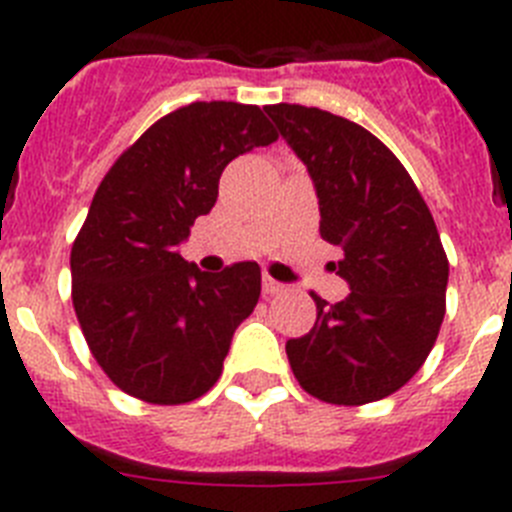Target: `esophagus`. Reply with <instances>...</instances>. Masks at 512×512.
I'll list each match as a JSON object with an SVG mask.
<instances>
[{
  "instance_id": "esophagus-1",
  "label": "esophagus",
  "mask_w": 512,
  "mask_h": 512,
  "mask_svg": "<svg viewBox=\"0 0 512 512\" xmlns=\"http://www.w3.org/2000/svg\"><path fill=\"white\" fill-rule=\"evenodd\" d=\"M261 287H264V295H279L282 292V284L277 282V279H271L269 274H264V279H261Z\"/></svg>"
}]
</instances>
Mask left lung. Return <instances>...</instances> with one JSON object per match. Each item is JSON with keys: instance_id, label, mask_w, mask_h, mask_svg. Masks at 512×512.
<instances>
[{"instance_id": "obj_1", "label": "left lung", "mask_w": 512, "mask_h": 512, "mask_svg": "<svg viewBox=\"0 0 512 512\" xmlns=\"http://www.w3.org/2000/svg\"><path fill=\"white\" fill-rule=\"evenodd\" d=\"M264 110L310 171L320 235L341 248L333 269L351 287L336 305L310 292L318 318L287 341L289 366L330 405L382 400L423 366L446 315L449 259L431 210L400 158L356 122L287 102Z\"/></svg>"}]
</instances>
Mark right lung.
Segmentation results:
<instances>
[{
	"mask_svg": "<svg viewBox=\"0 0 512 512\" xmlns=\"http://www.w3.org/2000/svg\"><path fill=\"white\" fill-rule=\"evenodd\" d=\"M279 135L261 107L192 102L122 151L71 246V300L87 346L125 395L184 405L223 374L230 338L261 295L253 261L207 274L179 243L217 200L235 156Z\"/></svg>",
	"mask_w": 512,
	"mask_h": 512,
	"instance_id": "obj_1",
	"label": "right lung"
}]
</instances>
